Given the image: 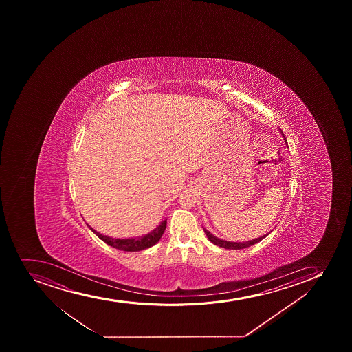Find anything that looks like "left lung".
Segmentation results:
<instances>
[{
    "label": "left lung",
    "mask_w": 352,
    "mask_h": 352,
    "mask_svg": "<svg viewBox=\"0 0 352 352\" xmlns=\"http://www.w3.org/2000/svg\"><path fill=\"white\" fill-rule=\"evenodd\" d=\"M282 135H283V134H282ZM283 140H285V144H288L285 136H283ZM204 232H206V236H208L209 241H211L213 244H216L218 247L225 248V249H233V250H239V249H244V248L254 245V244L258 243L259 241L263 240V239H265V237L267 236L268 234H265L263 236L254 239V240L247 241V242H230V241L221 240L219 237L214 236L213 234L210 233L209 230H206V228H204Z\"/></svg>",
    "instance_id": "obj_1"
}]
</instances>
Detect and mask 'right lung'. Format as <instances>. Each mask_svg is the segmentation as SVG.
<instances>
[{"label": "right lung", "instance_id": "obj_1", "mask_svg": "<svg viewBox=\"0 0 352 352\" xmlns=\"http://www.w3.org/2000/svg\"><path fill=\"white\" fill-rule=\"evenodd\" d=\"M166 219L164 220L160 223V226H157L155 230H151L150 233L146 234V235L131 237V239H113V237L107 236V235L98 233L94 228H91L88 223L87 226L91 228L93 233L96 234L103 242H105L110 247L122 251H141L153 247L160 240V237H162L164 232H165V228H166Z\"/></svg>", "mask_w": 352, "mask_h": 352}]
</instances>
